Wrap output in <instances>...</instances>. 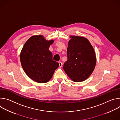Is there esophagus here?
Wrapping results in <instances>:
<instances>
[{
    "instance_id": "obj_1",
    "label": "esophagus",
    "mask_w": 120,
    "mask_h": 120,
    "mask_svg": "<svg viewBox=\"0 0 120 120\" xmlns=\"http://www.w3.org/2000/svg\"><path fill=\"white\" fill-rule=\"evenodd\" d=\"M58 63H59V65L60 67H62V66H63V64H62V63L61 62H59Z\"/></svg>"
}]
</instances>
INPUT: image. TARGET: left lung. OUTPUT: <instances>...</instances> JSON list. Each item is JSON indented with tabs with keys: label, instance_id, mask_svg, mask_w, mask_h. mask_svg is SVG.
Returning <instances> with one entry per match:
<instances>
[{
	"label": "left lung",
	"instance_id": "8db88e82",
	"mask_svg": "<svg viewBox=\"0 0 120 120\" xmlns=\"http://www.w3.org/2000/svg\"><path fill=\"white\" fill-rule=\"evenodd\" d=\"M67 49V60L64 63V72L73 81L82 82L94 70L96 59L94 49L85 38L71 36Z\"/></svg>",
	"mask_w": 120,
	"mask_h": 120
}]
</instances>
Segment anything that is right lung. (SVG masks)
I'll use <instances>...</instances> for the list:
<instances>
[{"label":"right lung","instance_id":"add662e5","mask_svg":"<svg viewBox=\"0 0 120 120\" xmlns=\"http://www.w3.org/2000/svg\"><path fill=\"white\" fill-rule=\"evenodd\" d=\"M53 42L46 41L41 35L34 36L22 49L20 61L23 69L29 78L38 82H48L59 67V63L53 60V54L49 50Z\"/></svg>","mask_w":120,"mask_h":120}]
</instances>
